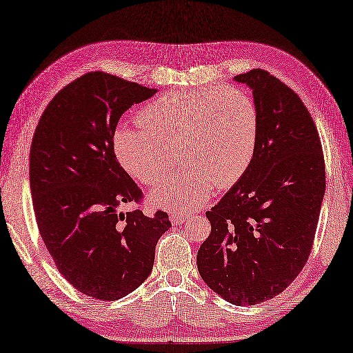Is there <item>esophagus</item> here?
<instances>
[{
    "label": "esophagus",
    "instance_id": "1",
    "mask_svg": "<svg viewBox=\"0 0 353 353\" xmlns=\"http://www.w3.org/2000/svg\"><path fill=\"white\" fill-rule=\"evenodd\" d=\"M188 217H190V216H188L187 212H174V214H172V216H170V221L174 223V225H183V223H184Z\"/></svg>",
    "mask_w": 353,
    "mask_h": 353
}]
</instances>
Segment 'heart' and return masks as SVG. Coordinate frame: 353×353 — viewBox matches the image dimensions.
I'll use <instances>...</instances> for the list:
<instances>
[{"label": "heart", "mask_w": 353, "mask_h": 353, "mask_svg": "<svg viewBox=\"0 0 353 353\" xmlns=\"http://www.w3.org/2000/svg\"><path fill=\"white\" fill-rule=\"evenodd\" d=\"M141 123L121 124L114 134L123 168L143 185L154 187L176 165L184 166L152 192L166 210H194L212 188L238 183L254 159L261 114L245 90L232 85L169 91L152 100Z\"/></svg>", "instance_id": "obj_1"}]
</instances>
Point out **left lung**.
Returning <instances> with one entry per match:
<instances>
[{
	"label": "left lung",
	"instance_id": "8db88e82",
	"mask_svg": "<svg viewBox=\"0 0 353 353\" xmlns=\"http://www.w3.org/2000/svg\"><path fill=\"white\" fill-rule=\"evenodd\" d=\"M261 114L250 168L206 212L211 234L197 252L203 281L235 305L281 294L312 253L325 194L316 124L299 96L262 68L235 76Z\"/></svg>",
	"mask_w": 353,
	"mask_h": 353
}]
</instances>
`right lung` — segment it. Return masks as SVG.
Instances as JSON below:
<instances>
[{"label": "right lung", "instance_id": "obj_1", "mask_svg": "<svg viewBox=\"0 0 353 353\" xmlns=\"http://www.w3.org/2000/svg\"><path fill=\"white\" fill-rule=\"evenodd\" d=\"M154 92L90 72L50 100L32 136L30 185L43 243L61 276L94 299L115 301L139 288L172 226L165 211H141L143 193L114 150L119 118ZM127 203L137 206L119 212Z\"/></svg>", "mask_w": 353, "mask_h": 353}]
</instances>
